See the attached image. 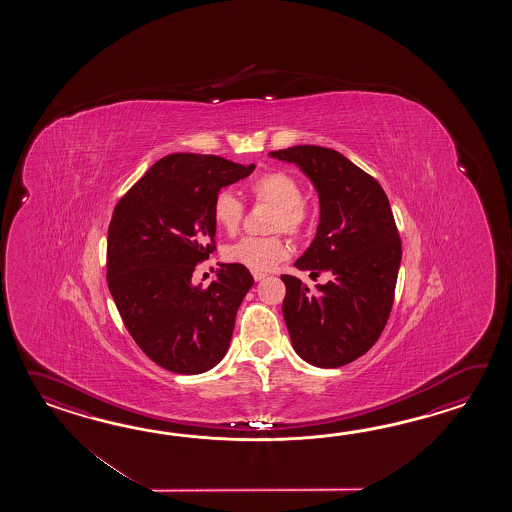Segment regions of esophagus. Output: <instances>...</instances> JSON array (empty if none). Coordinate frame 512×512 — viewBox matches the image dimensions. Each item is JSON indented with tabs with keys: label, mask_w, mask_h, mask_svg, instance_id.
I'll use <instances>...</instances> for the list:
<instances>
[{
	"label": "esophagus",
	"mask_w": 512,
	"mask_h": 512,
	"mask_svg": "<svg viewBox=\"0 0 512 512\" xmlns=\"http://www.w3.org/2000/svg\"><path fill=\"white\" fill-rule=\"evenodd\" d=\"M252 276H254V280H256V282H260V280H263L267 274H265V272H252Z\"/></svg>",
	"instance_id": "esophagus-1"
}]
</instances>
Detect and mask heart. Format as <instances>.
Instances as JSON below:
<instances>
[{
  "label": "heart",
  "mask_w": 512,
  "mask_h": 512,
  "mask_svg": "<svg viewBox=\"0 0 512 512\" xmlns=\"http://www.w3.org/2000/svg\"><path fill=\"white\" fill-rule=\"evenodd\" d=\"M249 192L256 201L274 207L272 232H287L298 236L307 227L309 212L302 201V186L293 175L283 170H269L256 175L249 183ZM245 207L240 197L230 190H221L212 201V219L221 232L234 236L241 227ZM287 243L282 236L243 238L227 247L225 258L252 272H265L287 256Z\"/></svg>",
  "instance_id": "1"
}]
</instances>
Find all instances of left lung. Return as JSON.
<instances>
[{"instance_id": "left-lung-1", "label": "left lung", "mask_w": 512, "mask_h": 512, "mask_svg": "<svg viewBox=\"0 0 512 512\" xmlns=\"http://www.w3.org/2000/svg\"><path fill=\"white\" fill-rule=\"evenodd\" d=\"M269 155L296 164L318 192L315 240L294 267L311 278L331 274L316 291L283 274V320L305 362L340 368L362 357L390 318L403 256L390 201L371 175L331 148L304 144Z\"/></svg>"}]
</instances>
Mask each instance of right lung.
I'll list each match as a JSON object with an SVG mask.
<instances>
[{
    "label": "right lung",
    "mask_w": 512,
    "mask_h": 512,
    "mask_svg": "<svg viewBox=\"0 0 512 512\" xmlns=\"http://www.w3.org/2000/svg\"><path fill=\"white\" fill-rule=\"evenodd\" d=\"M256 164L172 153L120 197L108 230V287L137 346L181 375L212 370L229 351L236 313L254 283L249 269L219 263L208 287L192 283L216 249L212 201Z\"/></svg>",
    "instance_id": "1"
}]
</instances>
